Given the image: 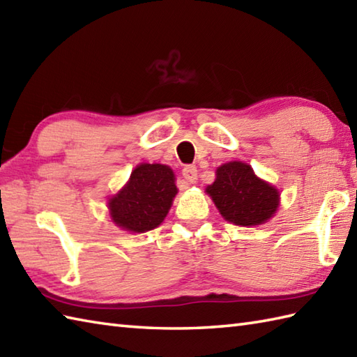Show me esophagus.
Masks as SVG:
<instances>
[{"mask_svg":"<svg viewBox=\"0 0 357 357\" xmlns=\"http://www.w3.org/2000/svg\"><path fill=\"white\" fill-rule=\"evenodd\" d=\"M183 176L188 184H195L196 179H198V170H196L195 165H185L183 169Z\"/></svg>","mask_w":357,"mask_h":357,"instance_id":"1","label":"esophagus"}]
</instances>
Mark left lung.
<instances>
[{"label":"left lung","mask_w":357,"mask_h":357,"mask_svg":"<svg viewBox=\"0 0 357 357\" xmlns=\"http://www.w3.org/2000/svg\"><path fill=\"white\" fill-rule=\"evenodd\" d=\"M206 192L225 221L241 227L267 222L279 207L278 188L257 178L242 161L218 167L215 183Z\"/></svg>","instance_id":"1"}]
</instances>
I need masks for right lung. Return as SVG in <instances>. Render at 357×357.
Masks as SVG:
<instances>
[{"label": "right lung", "mask_w": 357, "mask_h": 357, "mask_svg": "<svg viewBox=\"0 0 357 357\" xmlns=\"http://www.w3.org/2000/svg\"><path fill=\"white\" fill-rule=\"evenodd\" d=\"M174 173L164 164H139L130 179L109 199L112 221L132 233L153 230L164 221L176 196Z\"/></svg>", "instance_id": "1"}]
</instances>
